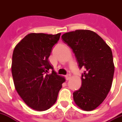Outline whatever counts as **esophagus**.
Wrapping results in <instances>:
<instances>
[{
  "label": "esophagus",
  "mask_w": 122,
  "mask_h": 122,
  "mask_svg": "<svg viewBox=\"0 0 122 122\" xmlns=\"http://www.w3.org/2000/svg\"><path fill=\"white\" fill-rule=\"evenodd\" d=\"M70 78H71V75H70V74H69V75H66V80H69Z\"/></svg>",
  "instance_id": "34e87169"
}]
</instances>
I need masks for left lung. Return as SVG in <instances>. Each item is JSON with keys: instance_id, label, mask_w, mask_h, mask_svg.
Masks as SVG:
<instances>
[{"instance_id": "left-lung-1", "label": "left lung", "mask_w": 122, "mask_h": 122, "mask_svg": "<svg viewBox=\"0 0 122 122\" xmlns=\"http://www.w3.org/2000/svg\"><path fill=\"white\" fill-rule=\"evenodd\" d=\"M61 37L73 50L79 68L85 69L81 86L73 93L75 103L83 110H95L106 98L112 85L115 66L111 48L90 30L66 32Z\"/></svg>"}]
</instances>
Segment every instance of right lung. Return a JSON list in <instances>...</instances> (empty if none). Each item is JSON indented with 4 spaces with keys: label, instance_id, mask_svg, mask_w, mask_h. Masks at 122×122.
<instances>
[{
    "label": "right lung",
    "instance_id": "right-lung-1",
    "mask_svg": "<svg viewBox=\"0 0 122 122\" xmlns=\"http://www.w3.org/2000/svg\"><path fill=\"white\" fill-rule=\"evenodd\" d=\"M60 36L61 33L29 34L13 51L11 69L15 88L27 105L35 110L50 108L65 81L64 77L53 70L48 60ZM49 69L52 73L48 75Z\"/></svg>",
    "mask_w": 122,
    "mask_h": 122
}]
</instances>
